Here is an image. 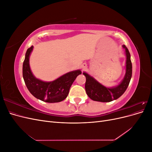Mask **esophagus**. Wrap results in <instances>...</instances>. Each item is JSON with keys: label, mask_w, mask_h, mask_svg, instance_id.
Here are the masks:
<instances>
[{"label": "esophagus", "mask_w": 152, "mask_h": 152, "mask_svg": "<svg viewBox=\"0 0 152 152\" xmlns=\"http://www.w3.org/2000/svg\"><path fill=\"white\" fill-rule=\"evenodd\" d=\"M86 67H87V64L86 63H83V64H82V68L83 69V70H84V69H85Z\"/></svg>", "instance_id": "34e87169"}]
</instances>
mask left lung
<instances>
[{
    "instance_id": "8db88e82",
    "label": "left lung",
    "mask_w": 152,
    "mask_h": 152,
    "mask_svg": "<svg viewBox=\"0 0 152 152\" xmlns=\"http://www.w3.org/2000/svg\"><path fill=\"white\" fill-rule=\"evenodd\" d=\"M122 47L126 50V71L124 79L118 86L108 88L100 84L88 73H83V75L86 78L85 84L86 93L93 101L110 102L121 97L127 89L132 77V63L131 61V55L128 49L125 45H123Z\"/></svg>"
}]
</instances>
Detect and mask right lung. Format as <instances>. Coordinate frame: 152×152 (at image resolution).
<instances>
[{
    "label": "right lung",
    "instance_id": "obj_1",
    "mask_svg": "<svg viewBox=\"0 0 152 152\" xmlns=\"http://www.w3.org/2000/svg\"><path fill=\"white\" fill-rule=\"evenodd\" d=\"M34 46L27 49L23 65V77L30 93L34 97L47 103H58L65 99L77 77L81 74L80 70L65 73L51 82L40 80L33 75L29 64L30 55Z\"/></svg>",
    "mask_w": 152,
    "mask_h": 152
}]
</instances>
